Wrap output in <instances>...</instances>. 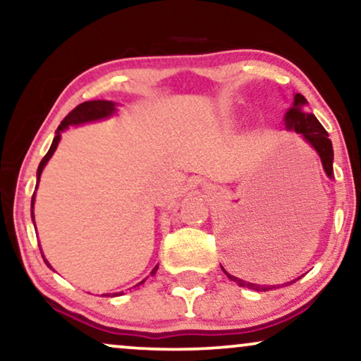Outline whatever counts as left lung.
Listing matches in <instances>:
<instances>
[{
	"label": "left lung",
	"mask_w": 361,
	"mask_h": 361,
	"mask_svg": "<svg viewBox=\"0 0 361 361\" xmlns=\"http://www.w3.org/2000/svg\"><path fill=\"white\" fill-rule=\"evenodd\" d=\"M284 123H286V130L295 131V133H299V135H302L305 142H309V145L314 147L315 152H317L320 157V162H322L325 174H327L330 179H334L332 141L329 140V133L325 131V128L322 125H320L317 118H315L312 113H309L307 100H305L304 95L295 93L293 103H290V106L288 108V111H286V115H284ZM224 273L228 276L231 281H235L238 286H243V288H250L255 290H269V289L276 288V286H259V284H253V283H246V281L235 278V276L226 273L225 269H224ZM298 279H294L293 283H295ZM293 283H286V286L293 284Z\"/></svg>",
	"instance_id": "left-lung-1"
}]
</instances>
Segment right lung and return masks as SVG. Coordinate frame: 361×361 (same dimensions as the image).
<instances>
[{"label":"right lung","instance_id":"right-lung-1","mask_svg":"<svg viewBox=\"0 0 361 361\" xmlns=\"http://www.w3.org/2000/svg\"><path fill=\"white\" fill-rule=\"evenodd\" d=\"M115 111H116V103L108 102V100L83 102V103H80V105H78V106L73 108V110H72L71 113H68V115H67L66 118H63L61 125H59L57 131H56V136H54L52 145H51V147H49L47 154L42 157L41 164H39V167H37V185H39V179H41V174H42L44 167H46L47 161L51 159L52 154H54V152H56V149H57L59 141H61V133H62L63 130H67L68 126L83 125V123H92V121H98V120H105V118H110L111 115H115ZM37 185H36V189H37ZM34 197H36V192H34L32 200H31V216H32V220H34V212H32ZM41 253H42V251H41ZM42 258H44V255H42ZM44 263H46V264L49 266V268L52 269V266L49 264V261H47L46 258H44ZM157 268H159V266H154V268H152L151 276L156 274ZM141 283H145V281H141ZM141 283H140V284H141ZM118 294H123V293H115L113 295H118ZM105 295H106V294H105Z\"/></svg>","mask_w":361,"mask_h":361}]
</instances>
